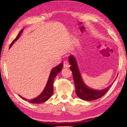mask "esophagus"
Returning <instances> with one entry per match:
<instances>
[{
    "mask_svg": "<svg viewBox=\"0 0 127 127\" xmlns=\"http://www.w3.org/2000/svg\"><path fill=\"white\" fill-rule=\"evenodd\" d=\"M63 66L64 68H68L70 65L68 61H64L63 63Z\"/></svg>",
    "mask_w": 127,
    "mask_h": 127,
    "instance_id": "esophagus-1",
    "label": "esophagus"
}]
</instances>
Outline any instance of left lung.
Masks as SVG:
<instances>
[{
	"mask_svg": "<svg viewBox=\"0 0 127 127\" xmlns=\"http://www.w3.org/2000/svg\"><path fill=\"white\" fill-rule=\"evenodd\" d=\"M69 63H70V69L72 71V76H73L75 91H76L77 95L80 99L87 101L94 100L101 98L106 93L112 84L108 87L99 91L94 90L89 88L87 86L85 85L82 79L76 59L73 56L71 55L69 56Z\"/></svg>",
	"mask_w": 127,
	"mask_h": 127,
	"instance_id": "left-lung-1",
	"label": "left lung"
}]
</instances>
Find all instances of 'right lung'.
Segmentation results:
<instances>
[{"mask_svg": "<svg viewBox=\"0 0 127 127\" xmlns=\"http://www.w3.org/2000/svg\"><path fill=\"white\" fill-rule=\"evenodd\" d=\"M23 29H22L20 31V33H18L17 35V37L13 40V41L11 42V44H10L9 48L12 46V45L14 44V42L17 40L19 37H20L21 33L23 31ZM63 63H61L59 64L58 65L53 68L52 70L51 71V73L50 74L49 77H48V79L47 81V84L46 85V87L45 89L40 94V95L37 96L36 98L30 99V100H28L27 99H25L23 98L22 96H21L20 95V97H21L23 100H28V102H31V103H33V104H40V103H42L46 101H47L48 99H49L51 96H52L53 92V81H54V79H55V77H56L57 75L58 74L59 72H60L62 70V67H63Z\"/></svg>", "mask_w": 127, "mask_h": 127, "instance_id": "right-lung-1", "label": "right lung"}]
</instances>
